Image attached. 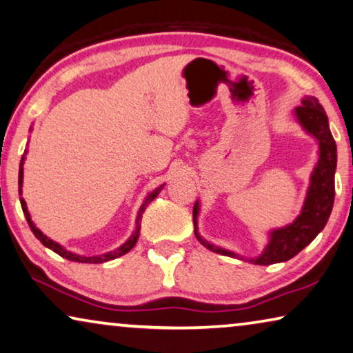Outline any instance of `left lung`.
I'll return each instance as SVG.
<instances>
[{
    "label": "left lung",
    "instance_id": "left-lung-1",
    "mask_svg": "<svg viewBox=\"0 0 353 353\" xmlns=\"http://www.w3.org/2000/svg\"><path fill=\"white\" fill-rule=\"evenodd\" d=\"M294 116L307 135L316 139L319 146L317 163L311 172L310 187L306 190V198L300 215L286 226L272 229L268 232V243L264 251L259 256L248 259L234 251L216 247L201 236L198 229L201 204L196 201L193 207L194 236L207 250L223 256L239 257L256 265L278 264V262H286L297 256L325 228L334 203V171H336L338 161L336 143L330 132L325 110L316 97L305 96L301 99V105L294 110Z\"/></svg>",
    "mask_w": 353,
    "mask_h": 353
}]
</instances>
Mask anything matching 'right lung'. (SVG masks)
I'll return each instance as SVG.
<instances>
[{
	"mask_svg": "<svg viewBox=\"0 0 353 353\" xmlns=\"http://www.w3.org/2000/svg\"><path fill=\"white\" fill-rule=\"evenodd\" d=\"M26 154H28V150L25 149V154L21 155L20 170H19V194H21V187H23V165H25V160H26ZM163 187H165V183H163V185L157 187V188L154 190V192L148 193L146 199L143 201V204H141V207H139V210H138V216H137V221H135V225H137V226H135V231L132 232V236L127 239L125 243H122L119 248H116V250H113V251H108V253H105V254L89 256V257H88V256H80V254H77V253H72V251L65 250V248L63 247V245H59L58 242H53V240L50 239V237H47L46 234H43V232L41 231V229L36 228L34 221L31 220V215H30V212H28V207H26V203H25L23 198H20V204H21V209H23V214H25V216H26V221H28V225H30L32 234H34L36 239L41 240V243L43 245V247L53 250L56 254H59L61 257H65V259H69V261H74V262H85V264H102V262H108V261L116 259V257H119V256H124V254L128 253V251H130L133 247H135L137 242H138V237H139V229H141V218H143L144 210H146L148 204L152 203V201H154L157 196H159V193L161 192V190H163Z\"/></svg>",
	"mask_w": 353,
	"mask_h": 353,
	"instance_id": "obj_1",
	"label": "right lung"
}]
</instances>
